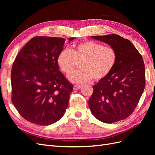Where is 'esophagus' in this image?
Wrapping results in <instances>:
<instances>
[{"label":"esophagus","instance_id":"esophagus-1","mask_svg":"<svg viewBox=\"0 0 155 155\" xmlns=\"http://www.w3.org/2000/svg\"><path fill=\"white\" fill-rule=\"evenodd\" d=\"M81 87H82L81 85H74V90H79V89L81 88Z\"/></svg>","mask_w":155,"mask_h":155}]
</instances>
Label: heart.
Here are the masks:
<instances>
[{
  "label": "heart",
  "instance_id": "heart-1",
  "mask_svg": "<svg viewBox=\"0 0 155 155\" xmlns=\"http://www.w3.org/2000/svg\"><path fill=\"white\" fill-rule=\"evenodd\" d=\"M117 60L114 48L104 46L93 41H86L75 45L72 49L61 51L57 63L61 71L69 76L81 62V69L70 74V81L74 83H84L94 78L100 81L107 78L113 70Z\"/></svg>",
  "mask_w": 155,
  "mask_h": 155
}]
</instances>
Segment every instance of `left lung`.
<instances>
[{
    "mask_svg": "<svg viewBox=\"0 0 155 155\" xmlns=\"http://www.w3.org/2000/svg\"><path fill=\"white\" fill-rule=\"evenodd\" d=\"M109 45L117 53L110 74L93 86L88 106L96 118L106 124L123 120L134 110L145 86V65L131 42L118 35L91 36Z\"/></svg>",
    "mask_w": 155,
    "mask_h": 155,
    "instance_id": "obj_1",
    "label": "left lung"
}]
</instances>
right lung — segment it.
<instances>
[{"mask_svg":"<svg viewBox=\"0 0 155 155\" xmlns=\"http://www.w3.org/2000/svg\"><path fill=\"white\" fill-rule=\"evenodd\" d=\"M64 42L61 37H34L14 61L12 101L22 118L31 123L52 124L61 118L68 107L73 85L57 63Z\"/></svg>","mask_w":155,"mask_h":155,"instance_id":"obj_1","label":"right lung"}]
</instances>
